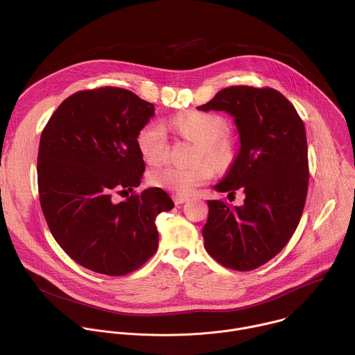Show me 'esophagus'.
<instances>
[{"instance_id":"esophagus-1","label":"esophagus","mask_w":355,"mask_h":355,"mask_svg":"<svg viewBox=\"0 0 355 355\" xmlns=\"http://www.w3.org/2000/svg\"><path fill=\"white\" fill-rule=\"evenodd\" d=\"M173 201H175L176 205H182V203L187 202L189 198L184 197V196H175V197H173Z\"/></svg>"}]
</instances>
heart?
<instances>
[{
	"label": "heart",
	"mask_w": 355,
	"mask_h": 355,
	"mask_svg": "<svg viewBox=\"0 0 355 355\" xmlns=\"http://www.w3.org/2000/svg\"><path fill=\"white\" fill-rule=\"evenodd\" d=\"M173 127L189 141L200 146L198 161L206 158L216 166L227 165L232 158V145L224 138L225 121L210 113L186 112L172 119ZM137 144L148 164H161L168 155V135L164 124L152 121L142 127ZM213 176V168L201 162L193 168H179L166 165L150 172L149 180L154 187L164 189L178 196L194 193Z\"/></svg>",
	"instance_id": "heart-1"
}]
</instances>
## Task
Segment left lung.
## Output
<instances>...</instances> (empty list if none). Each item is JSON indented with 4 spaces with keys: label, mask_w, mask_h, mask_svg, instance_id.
<instances>
[{
    "label": "left lung",
    "mask_w": 355,
    "mask_h": 355,
    "mask_svg": "<svg viewBox=\"0 0 355 355\" xmlns=\"http://www.w3.org/2000/svg\"><path fill=\"white\" fill-rule=\"evenodd\" d=\"M197 109L234 117L241 146L214 190L235 194L242 189L246 196L234 207L207 201L205 249L225 268L252 270L280 253L300 224L309 184L304 121L291 102L269 87H227Z\"/></svg>",
    "instance_id": "left-lung-1"
}]
</instances>
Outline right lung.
I'll return each mask as SVG.
<instances>
[{"label": "right lung", "mask_w": 355, "mask_h": 355, "mask_svg": "<svg viewBox=\"0 0 355 355\" xmlns=\"http://www.w3.org/2000/svg\"><path fill=\"white\" fill-rule=\"evenodd\" d=\"M153 116L154 105L132 92L101 87L61 102L42 131L44 216L60 248L93 272L123 276L142 266L158 246L155 217L175 206L158 187L112 201L141 184L146 166L137 138Z\"/></svg>", "instance_id": "right-lung-1"}]
</instances>
